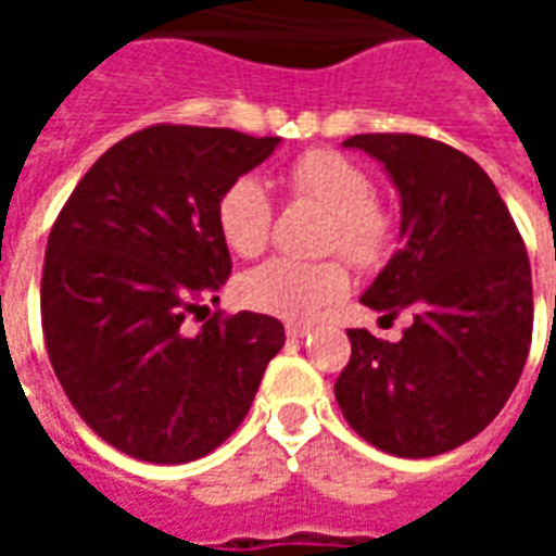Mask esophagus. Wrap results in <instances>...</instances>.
Masks as SVG:
<instances>
[{"instance_id":"34e87169","label":"esophagus","mask_w":556,"mask_h":556,"mask_svg":"<svg viewBox=\"0 0 556 556\" xmlns=\"http://www.w3.org/2000/svg\"><path fill=\"white\" fill-rule=\"evenodd\" d=\"M309 330H313V327H309V325H286V333H289L291 339L309 337Z\"/></svg>"}]
</instances>
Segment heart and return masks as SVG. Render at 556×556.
I'll use <instances>...</instances> for the list:
<instances>
[{"mask_svg": "<svg viewBox=\"0 0 556 556\" xmlns=\"http://www.w3.org/2000/svg\"><path fill=\"white\" fill-rule=\"evenodd\" d=\"M286 187L294 199H309L330 211L325 250H339L361 267L375 265L387 253L393 219L375 202L369 175L351 157L330 148H309L289 163ZM217 229L235 255L253 258L262 253L274 229V205L265 184L253 175L235 178L217 199ZM349 282L342 258H270L238 279V298L255 313L306 321L337 303L349 291Z\"/></svg>", "mask_w": 556, "mask_h": 556, "instance_id": "heart-1", "label": "heart"}]
</instances>
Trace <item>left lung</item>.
I'll use <instances>...</instances> for the list:
<instances>
[{
	"label": "left lung",
	"instance_id": "obj_1",
	"mask_svg": "<svg viewBox=\"0 0 556 556\" xmlns=\"http://www.w3.org/2000/svg\"><path fill=\"white\" fill-rule=\"evenodd\" d=\"M384 163L402 195V250L361 303L414 309L399 342L349 330L337 378L342 417L402 458L450 453L501 414L530 351L533 282L525 241L497 187L453 146L414 134L342 142Z\"/></svg>",
	"mask_w": 556,
	"mask_h": 556
}]
</instances>
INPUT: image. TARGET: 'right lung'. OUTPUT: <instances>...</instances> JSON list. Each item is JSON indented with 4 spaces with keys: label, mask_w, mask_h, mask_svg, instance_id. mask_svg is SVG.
I'll return each mask as SVG.
<instances>
[{
    "label": "right lung",
    "mask_w": 556,
    "mask_h": 556,
    "mask_svg": "<svg viewBox=\"0 0 556 556\" xmlns=\"http://www.w3.org/2000/svg\"><path fill=\"white\" fill-rule=\"evenodd\" d=\"M277 146L229 127H146L101 154L50 229L41 325L53 372L86 426L139 462L217 450L286 342L258 313H217L184 333L231 274L219 193Z\"/></svg>",
    "instance_id": "obj_1"
}]
</instances>
